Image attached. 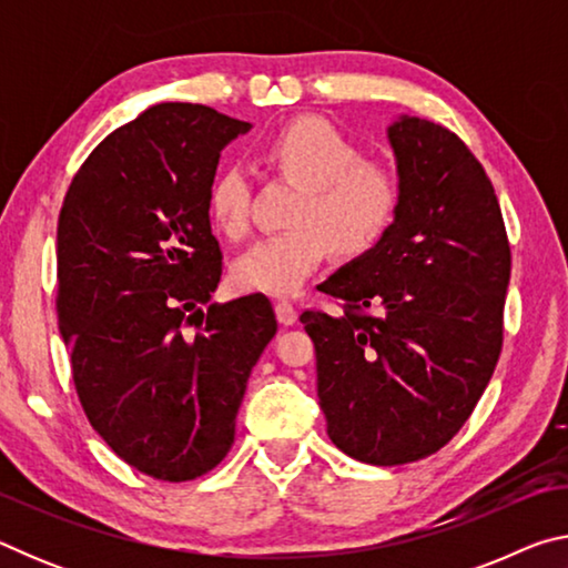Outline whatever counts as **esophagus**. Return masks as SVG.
Segmentation results:
<instances>
[{
    "label": "esophagus",
    "instance_id": "esophagus-1",
    "mask_svg": "<svg viewBox=\"0 0 568 568\" xmlns=\"http://www.w3.org/2000/svg\"><path fill=\"white\" fill-rule=\"evenodd\" d=\"M275 315H277V321H281L283 328H287V325H293L297 321V311L287 301H281L275 305Z\"/></svg>",
    "mask_w": 568,
    "mask_h": 568
}]
</instances>
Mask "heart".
Returning a JSON list of instances; mask_svg holds the SVG:
<instances>
[{"instance_id": "1", "label": "heart", "mask_w": 568, "mask_h": 568, "mask_svg": "<svg viewBox=\"0 0 568 568\" xmlns=\"http://www.w3.org/2000/svg\"><path fill=\"white\" fill-rule=\"evenodd\" d=\"M267 168L297 190L295 223L318 226L283 230L237 265V281L253 291L295 293L328 250L358 255L378 243L396 210V185L386 172L361 162L343 134L323 120H297L273 138L265 150ZM253 185L243 170L225 168L210 182V210L225 233L243 237L253 223Z\"/></svg>"}]
</instances>
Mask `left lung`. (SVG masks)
Segmentation results:
<instances>
[{
    "label": "left lung",
    "mask_w": 568,
    "mask_h": 568,
    "mask_svg": "<svg viewBox=\"0 0 568 568\" xmlns=\"http://www.w3.org/2000/svg\"><path fill=\"white\" fill-rule=\"evenodd\" d=\"M388 142L396 217L318 285L343 313L301 315L328 436L373 466L436 454L468 420L501 353L511 277L494 185L460 138L400 114Z\"/></svg>",
    "instance_id": "left-lung-1"
}]
</instances>
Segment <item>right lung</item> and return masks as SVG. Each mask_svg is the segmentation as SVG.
Masks as SVG:
<instances>
[{"mask_svg": "<svg viewBox=\"0 0 568 568\" xmlns=\"http://www.w3.org/2000/svg\"><path fill=\"white\" fill-rule=\"evenodd\" d=\"M250 122L160 102L108 134L67 190L57 318L77 396L122 460L160 480L213 470L277 321L265 295L210 303L220 152Z\"/></svg>", "mask_w": 568, "mask_h": 568, "instance_id": "obj_1", "label": "right lung"}]
</instances>
